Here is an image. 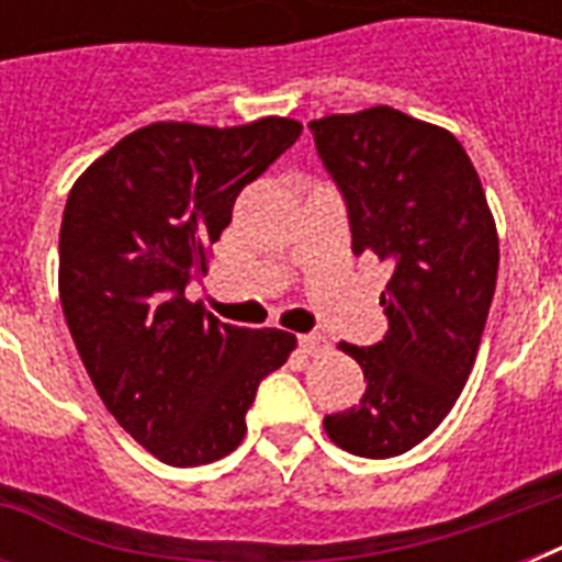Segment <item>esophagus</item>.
<instances>
[{"instance_id": "esophagus-1", "label": "esophagus", "mask_w": 562, "mask_h": 562, "mask_svg": "<svg viewBox=\"0 0 562 562\" xmlns=\"http://www.w3.org/2000/svg\"><path fill=\"white\" fill-rule=\"evenodd\" d=\"M297 344H300V350L306 352V356H317V352H324L326 347H329V344H326L324 335H317V333L300 335Z\"/></svg>"}]
</instances>
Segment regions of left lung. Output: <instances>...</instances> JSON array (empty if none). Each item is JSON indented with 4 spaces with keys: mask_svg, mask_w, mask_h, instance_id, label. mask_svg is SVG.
Segmentation results:
<instances>
[{
    "mask_svg": "<svg viewBox=\"0 0 562 562\" xmlns=\"http://www.w3.org/2000/svg\"><path fill=\"white\" fill-rule=\"evenodd\" d=\"M308 131L347 203L352 254L393 268L382 341L341 344L368 387L359 405L326 414L324 428L359 458H393L443 423L470 379L496 291V224L470 157L443 127L370 108Z\"/></svg>",
    "mask_w": 562,
    "mask_h": 562,
    "instance_id": "8db88e82",
    "label": "left lung"
}]
</instances>
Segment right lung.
<instances>
[{
  "instance_id": "add662e5",
  "label": "right lung",
  "mask_w": 562,
  "mask_h": 562,
  "mask_svg": "<svg viewBox=\"0 0 562 562\" xmlns=\"http://www.w3.org/2000/svg\"><path fill=\"white\" fill-rule=\"evenodd\" d=\"M303 134L294 119L238 127L157 122L83 171L60 224V306L116 423L171 467L241 443L265 375L297 338L221 324L187 285L233 218L238 192Z\"/></svg>"
}]
</instances>
